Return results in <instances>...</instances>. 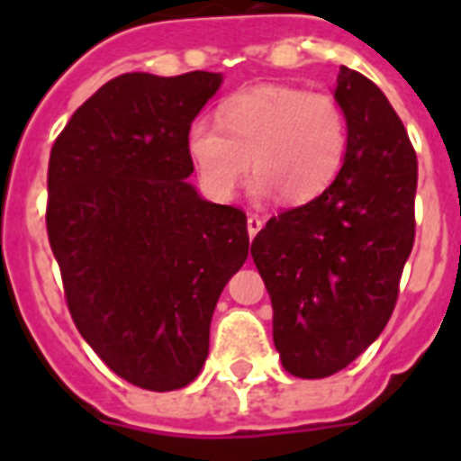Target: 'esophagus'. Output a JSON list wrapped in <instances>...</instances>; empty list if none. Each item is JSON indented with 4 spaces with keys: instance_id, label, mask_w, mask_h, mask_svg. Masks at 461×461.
Returning <instances> with one entry per match:
<instances>
[{
    "instance_id": "obj_1",
    "label": "esophagus",
    "mask_w": 461,
    "mask_h": 461,
    "mask_svg": "<svg viewBox=\"0 0 461 461\" xmlns=\"http://www.w3.org/2000/svg\"><path fill=\"white\" fill-rule=\"evenodd\" d=\"M246 230H249V237H256L260 230H263V220H260L258 215H249V220H246Z\"/></svg>"
}]
</instances>
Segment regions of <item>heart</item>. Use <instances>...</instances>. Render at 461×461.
<instances>
[{
	"label": "heart",
	"instance_id": "obj_1",
	"mask_svg": "<svg viewBox=\"0 0 461 461\" xmlns=\"http://www.w3.org/2000/svg\"><path fill=\"white\" fill-rule=\"evenodd\" d=\"M347 140V117L330 93L263 86L230 97L220 107V124L194 122L188 153L215 195H230L253 158L260 194L277 191L280 201L299 205L335 181Z\"/></svg>",
	"mask_w": 461,
	"mask_h": 461
}]
</instances>
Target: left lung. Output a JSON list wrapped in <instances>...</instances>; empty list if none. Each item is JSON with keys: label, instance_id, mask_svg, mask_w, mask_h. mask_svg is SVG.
I'll return each instance as SVG.
<instances>
[{"label": "left lung", "instance_id": "8db88e82", "mask_svg": "<svg viewBox=\"0 0 461 461\" xmlns=\"http://www.w3.org/2000/svg\"><path fill=\"white\" fill-rule=\"evenodd\" d=\"M335 100L347 155L335 181L306 205L270 217L251 246L273 302L285 371L328 378L385 330L414 246L416 153L383 90L339 67Z\"/></svg>", "mask_w": 461, "mask_h": 461}]
</instances>
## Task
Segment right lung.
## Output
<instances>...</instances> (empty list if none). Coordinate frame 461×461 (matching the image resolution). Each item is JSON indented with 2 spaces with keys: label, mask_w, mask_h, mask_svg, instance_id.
Here are the masks:
<instances>
[{
  "label": "right lung",
  "mask_w": 461,
  "mask_h": 461,
  "mask_svg": "<svg viewBox=\"0 0 461 461\" xmlns=\"http://www.w3.org/2000/svg\"><path fill=\"white\" fill-rule=\"evenodd\" d=\"M222 74L112 78L74 112L47 172V237L83 339L131 385L194 383L246 215L198 195L188 129Z\"/></svg>",
  "instance_id": "add662e5"
}]
</instances>
